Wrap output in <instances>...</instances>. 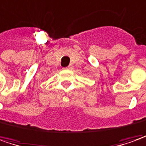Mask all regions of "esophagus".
<instances>
[{
  "instance_id": "obj_1",
  "label": "esophagus",
  "mask_w": 146,
  "mask_h": 146,
  "mask_svg": "<svg viewBox=\"0 0 146 146\" xmlns=\"http://www.w3.org/2000/svg\"><path fill=\"white\" fill-rule=\"evenodd\" d=\"M72 66H68L67 68H65V69H68V70H70V69H72Z\"/></svg>"
}]
</instances>
